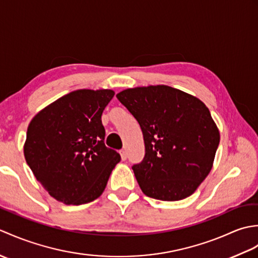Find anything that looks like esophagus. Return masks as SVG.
Listing matches in <instances>:
<instances>
[{
  "instance_id": "34e87169",
  "label": "esophagus",
  "mask_w": 258,
  "mask_h": 258,
  "mask_svg": "<svg viewBox=\"0 0 258 258\" xmlns=\"http://www.w3.org/2000/svg\"><path fill=\"white\" fill-rule=\"evenodd\" d=\"M119 155H120V158H122V161H125L126 158H127V153H126V151L124 150L119 152Z\"/></svg>"
}]
</instances>
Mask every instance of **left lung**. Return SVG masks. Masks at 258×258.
Instances as JSON below:
<instances>
[{"label": "left lung", "instance_id": "1", "mask_svg": "<svg viewBox=\"0 0 258 258\" xmlns=\"http://www.w3.org/2000/svg\"><path fill=\"white\" fill-rule=\"evenodd\" d=\"M116 97L143 132L145 157L132 167L142 191L166 202L190 196L210 174L220 144L210 109L167 85L127 89Z\"/></svg>", "mask_w": 258, "mask_h": 258}]
</instances>
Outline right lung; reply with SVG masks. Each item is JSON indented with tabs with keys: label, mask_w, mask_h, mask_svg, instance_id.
<instances>
[{
	"label": "right lung",
	"mask_w": 258,
	"mask_h": 258,
	"mask_svg": "<svg viewBox=\"0 0 258 258\" xmlns=\"http://www.w3.org/2000/svg\"><path fill=\"white\" fill-rule=\"evenodd\" d=\"M113 90H78L41 109L29 124L24 157L48 194L67 205H81L102 195L117 152L104 143L102 113Z\"/></svg>",
	"instance_id": "right-lung-1"
}]
</instances>
